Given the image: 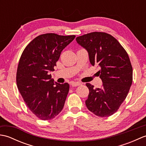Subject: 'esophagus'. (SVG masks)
Instances as JSON below:
<instances>
[{
    "label": "esophagus",
    "mask_w": 146,
    "mask_h": 146,
    "mask_svg": "<svg viewBox=\"0 0 146 146\" xmlns=\"http://www.w3.org/2000/svg\"><path fill=\"white\" fill-rule=\"evenodd\" d=\"M71 85L72 86H77L81 85L82 83L80 82H72V83H71Z\"/></svg>",
    "instance_id": "1"
}]
</instances>
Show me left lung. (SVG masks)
Listing matches in <instances>:
<instances>
[{
  "instance_id": "1",
  "label": "left lung",
  "mask_w": 146,
  "mask_h": 146,
  "mask_svg": "<svg viewBox=\"0 0 146 146\" xmlns=\"http://www.w3.org/2000/svg\"><path fill=\"white\" fill-rule=\"evenodd\" d=\"M88 51L90 62L98 64L102 83L101 88L86 83L89 89L88 109L99 117L115 113L124 101L132 83V67L128 54L119 41L109 34L94 32L76 38Z\"/></svg>"
}]
</instances>
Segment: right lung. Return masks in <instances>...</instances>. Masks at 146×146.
<instances>
[{
	"mask_svg": "<svg viewBox=\"0 0 146 146\" xmlns=\"http://www.w3.org/2000/svg\"><path fill=\"white\" fill-rule=\"evenodd\" d=\"M75 38V35L54 33L39 35L22 53L17 70V86L27 107L40 119H53L64 107L70 85L54 82L49 72L54 70L61 51Z\"/></svg>",
	"mask_w": 146,
	"mask_h": 146,
	"instance_id": "add662e5",
	"label": "right lung"
}]
</instances>
